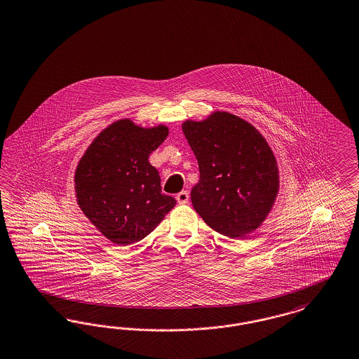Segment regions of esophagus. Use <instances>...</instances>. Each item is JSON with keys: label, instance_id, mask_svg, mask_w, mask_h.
I'll return each mask as SVG.
<instances>
[{"label": "esophagus", "instance_id": "34e87169", "mask_svg": "<svg viewBox=\"0 0 359 359\" xmlns=\"http://www.w3.org/2000/svg\"><path fill=\"white\" fill-rule=\"evenodd\" d=\"M176 201L179 204H187L188 201H189V194L187 192V191H182V192H179L177 195H176Z\"/></svg>", "mask_w": 359, "mask_h": 359}]
</instances>
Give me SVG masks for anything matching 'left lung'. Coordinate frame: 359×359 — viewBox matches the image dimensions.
Instances as JSON below:
<instances>
[{"label": "left lung", "mask_w": 359, "mask_h": 359, "mask_svg": "<svg viewBox=\"0 0 359 359\" xmlns=\"http://www.w3.org/2000/svg\"><path fill=\"white\" fill-rule=\"evenodd\" d=\"M182 128L201 171L191 191L195 211L229 238L257 230L279 191L278 163L266 139L252 124L224 111L201 121L187 120Z\"/></svg>", "instance_id": "obj_1"}]
</instances>
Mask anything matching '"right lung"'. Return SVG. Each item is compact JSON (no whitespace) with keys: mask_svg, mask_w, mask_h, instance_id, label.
<instances>
[{"mask_svg":"<svg viewBox=\"0 0 359 359\" xmlns=\"http://www.w3.org/2000/svg\"><path fill=\"white\" fill-rule=\"evenodd\" d=\"M168 136V127L143 128L121 118L102 129L74 172L77 204L112 243H136L156 229L176 204L161 194L149 155Z\"/></svg>","mask_w":359,"mask_h":359,"instance_id":"right-lung-1","label":"right lung"}]
</instances>
